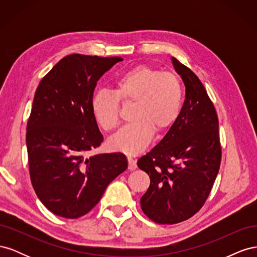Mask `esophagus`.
<instances>
[{
	"label": "esophagus",
	"mask_w": 257,
	"mask_h": 257,
	"mask_svg": "<svg viewBox=\"0 0 257 257\" xmlns=\"http://www.w3.org/2000/svg\"><path fill=\"white\" fill-rule=\"evenodd\" d=\"M127 161H128V169L130 170H135L137 168V163H136V160L128 157L127 158Z\"/></svg>",
	"instance_id": "34e87169"
}]
</instances>
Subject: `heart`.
I'll use <instances>...</instances> for the list:
<instances>
[{
	"instance_id": "1",
	"label": "heart",
	"mask_w": 257,
	"mask_h": 257,
	"mask_svg": "<svg viewBox=\"0 0 257 257\" xmlns=\"http://www.w3.org/2000/svg\"><path fill=\"white\" fill-rule=\"evenodd\" d=\"M120 102L134 104L131 122L109 138L112 150L135 155L149 145L155 133L173 125L181 110L182 85L179 77L149 65H138L121 75L113 92L98 90L92 96L91 109L98 125L106 132L120 123Z\"/></svg>"
}]
</instances>
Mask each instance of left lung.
Returning <instances> with one entry per match:
<instances>
[{"label": "left lung", "mask_w": 257, "mask_h": 257, "mask_svg": "<svg viewBox=\"0 0 257 257\" xmlns=\"http://www.w3.org/2000/svg\"><path fill=\"white\" fill-rule=\"evenodd\" d=\"M185 85L177 120L137 166L150 177L141 198L144 213L159 224L190 219L203 207L219 173V120L205 87L189 67L172 58Z\"/></svg>", "instance_id": "1"}]
</instances>
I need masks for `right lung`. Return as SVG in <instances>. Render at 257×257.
I'll return each instance as SVG.
<instances>
[{"instance_id": "obj_1", "label": "right lung", "mask_w": 257, "mask_h": 257, "mask_svg": "<svg viewBox=\"0 0 257 257\" xmlns=\"http://www.w3.org/2000/svg\"><path fill=\"white\" fill-rule=\"evenodd\" d=\"M122 60L69 54L36 89L27 125L30 177L37 197L56 215L87 214L127 168L120 152L84 157L104 141L91 109L96 82Z\"/></svg>"}]
</instances>
